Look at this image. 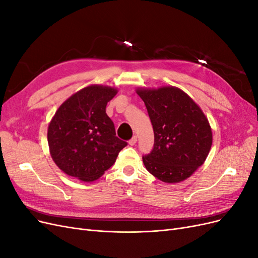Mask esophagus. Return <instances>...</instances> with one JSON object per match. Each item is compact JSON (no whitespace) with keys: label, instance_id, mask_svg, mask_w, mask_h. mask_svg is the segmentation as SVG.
<instances>
[{"label":"esophagus","instance_id":"1","mask_svg":"<svg viewBox=\"0 0 258 258\" xmlns=\"http://www.w3.org/2000/svg\"><path fill=\"white\" fill-rule=\"evenodd\" d=\"M137 141H138V138H137V136H135L134 138H132L130 141H129V145H131V146H134V145H136V143H137Z\"/></svg>","mask_w":258,"mask_h":258}]
</instances>
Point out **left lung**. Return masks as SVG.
I'll return each mask as SVG.
<instances>
[{"instance_id": "left-lung-1", "label": "left lung", "mask_w": 258, "mask_h": 258, "mask_svg": "<svg viewBox=\"0 0 258 258\" xmlns=\"http://www.w3.org/2000/svg\"><path fill=\"white\" fill-rule=\"evenodd\" d=\"M153 124L155 143L143 156L146 170L165 183H179L204 165L212 129L200 106L174 86L137 88Z\"/></svg>"}]
</instances>
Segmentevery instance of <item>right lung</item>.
<instances>
[{"instance_id": "add662e5", "label": "right lung", "mask_w": 258, "mask_h": 258, "mask_svg": "<svg viewBox=\"0 0 258 258\" xmlns=\"http://www.w3.org/2000/svg\"><path fill=\"white\" fill-rule=\"evenodd\" d=\"M117 88L87 86L68 98L51 118L47 140L58 168L82 182L103 175L127 145L116 137L114 123L105 112Z\"/></svg>"}]
</instances>
